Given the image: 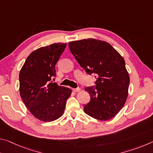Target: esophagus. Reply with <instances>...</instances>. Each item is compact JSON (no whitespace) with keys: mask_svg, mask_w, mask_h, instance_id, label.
Listing matches in <instances>:
<instances>
[{"mask_svg":"<svg viewBox=\"0 0 153 153\" xmlns=\"http://www.w3.org/2000/svg\"><path fill=\"white\" fill-rule=\"evenodd\" d=\"M73 91H74V92H79V91H80V88H73Z\"/></svg>","mask_w":153,"mask_h":153,"instance_id":"1","label":"esophagus"}]
</instances>
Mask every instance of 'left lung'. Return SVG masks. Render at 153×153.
Instances as JSON below:
<instances>
[{
    "label": "left lung",
    "instance_id": "1",
    "mask_svg": "<svg viewBox=\"0 0 153 153\" xmlns=\"http://www.w3.org/2000/svg\"><path fill=\"white\" fill-rule=\"evenodd\" d=\"M71 53L88 74H96V88L87 87L90 101L84 107L87 115L98 120L115 117L128 96L129 74L124 59L105 41L94 38L72 41Z\"/></svg>",
    "mask_w": 153,
    "mask_h": 153
}]
</instances>
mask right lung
Listing matches in <instances>:
<instances>
[{
	"mask_svg": "<svg viewBox=\"0 0 153 153\" xmlns=\"http://www.w3.org/2000/svg\"><path fill=\"white\" fill-rule=\"evenodd\" d=\"M66 45L55 43L36 49L27 56L20 70L21 98L30 112L45 122L62 116L72 92L69 88L53 83L56 76L55 65Z\"/></svg>",
	"mask_w": 153,
	"mask_h": 153,
	"instance_id": "1",
	"label": "right lung"
}]
</instances>
